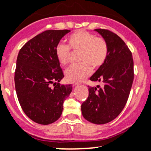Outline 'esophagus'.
I'll return each mask as SVG.
<instances>
[{
    "label": "esophagus",
    "instance_id": "1",
    "mask_svg": "<svg viewBox=\"0 0 151 151\" xmlns=\"http://www.w3.org/2000/svg\"><path fill=\"white\" fill-rule=\"evenodd\" d=\"M71 84L73 85V86H75V85H78L80 83L77 82H71Z\"/></svg>",
    "mask_w": 151,
    "mask_h": 151
}]
</instances>
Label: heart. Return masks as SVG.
<instances>
[{
	"label": "heart",
	"instance_id": "b5f03b06",
	"mask_svg": "<svg viewBox=\"0 0 151 151\" xmlns=\"http://www.w3.org/2000/svg\"><path fill=\"white\" fill-rule=\"evenodd\" d=\"M67 45L59 43L55 48V55L61 66L69 63L70 50L79 51L77 65L71 66L65 71L69 82H80L88 77L92 68L98 69L104 64L109 55V45L104 38L83 29L77 30L66 39Z\"/></svg>",
	"mask_w": 151,
	"mask_h": 151
}]
</instances>
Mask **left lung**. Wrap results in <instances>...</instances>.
<instances>
[{
    "instance_id": "obj_1",
    "label": "left lung",
    "mask_w": 151,
    "mask_h": 151,
    "mask_svg": "<svg viewBox=\"0 0 151 151\" xmlns=\"http://www.w3.org/2000/svg\"><path fill=\"white\" fill-rule=\"evenodd\" d=\"M95 31L107 42L109 55L90 80L104 82V87L88 86V98L81 110L88 122L104 124L116 118L127 104L134 80V62L129 47L116 34L105 29Z\"/></svg>"
}]
</instances>
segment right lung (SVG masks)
I'll return each mask as SVG.
<instances>
[{"label": "right lung", "instance_id": "right-lung-1", "mask_svg": "<svg viewBox=\"0 0 151 151\" xmlns=\"http://www.w3.org/2000/svg\"><path fill=\"white\" fill-rule=\"evenodd\" d=\"M69 32L44 31L25 43L17 56V98L24 114L40 124H50L60 118L63 102L72 90L71 85L59 83L64 75L55 55L56 45Z\"/></svg>", "mask_w": 151, "mask_h": 151}]
</instances>
